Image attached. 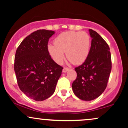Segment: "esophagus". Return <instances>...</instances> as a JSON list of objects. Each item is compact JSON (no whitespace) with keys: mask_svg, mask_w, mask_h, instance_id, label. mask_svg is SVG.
<instances>
[{"mask_svg":"<svg viewBox=\"0 0 128 128\" xmlns=\"http://www.w3.org/2000/svg\"><path fill=\"white\" fill-rule=\"evenodd\" d=\"M69 70H70V68H67V67H64V68H63V70H62V72L66 73L67 71H68Z\"/></svg>","mask_w":128,"mask_h":128,"instance_id":"esophagus-1","label":"esophagus"}]
</instances>
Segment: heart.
<instances>
[{"instance_id": "heart-1", "label": "heart", "mask_w": 128, "mask_h": 128, "mask_svg": "<svg viewBox=\"0 0 128 128\" xmlns=\"http://www.w3.org/2000/svg\"><path fill=\"white\" fill-rule=\"evenodd\" d=\"M55 45L49 44L48 52L57 64L63 62L66 56L73 64L78 65L84 62L90 52L91 38L86 32H65L55 40Z\"/></svg>"}]
</instances>
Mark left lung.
Returning <instances> with one entry per match:
<instances>
[{"mask_svg": "<svg viewBox=\"0 0 128 128\" xmlns=\"http://www.w3.org/2000/svg\"><path fill=\"white\" fill-rule=\"evenodd\" d=\"M89 32L92 40L88 56L74 68L77 77L72 84L74 94L86 101L96 99L105 91L112 67L108 44L96 31L89 29Z\"/></svg>", "mask_w": 128, "mask_h": 128, "instance_id": "obj_1", "label": "left lung"}]
</instances>
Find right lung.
Returning a JSON list of instances; mask_svg holds the SVG:
<instances>
[{
  "instance_id": "right-lung-1",
  "label": "right lung",
  "mask_w": 128,
  "mask_h": 128,
  "mask_svg": "<svg viewBox=\"0 0 128 128\" xmlns=\"http://www.w3.org/2000/svg\"><path fill=\"white\" fill-rule=\"evenodd\" d=\"M53 30L40 29L23 40L16 50L14 61L20 90L30 99L42 101L55 92L63 68L48 52L49 39Z\"/></svg>"
}]
</instances>
